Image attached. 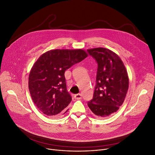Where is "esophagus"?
<instances>
[{"label": "esophagus", "mask_w": 155, "mask_h": 155, "mask_svg": "<svg viewBox=\"0 0 155 155\" xmlns=\"http://www.w3.org/2000/svg\"><path fill=\"white\" fill-rule=\"evenodd\" d=\"M74 98L75 99H81L82 98V94H75V95H74Z\"/></svg>", "instance_id": "34e87169"}]
</instances>
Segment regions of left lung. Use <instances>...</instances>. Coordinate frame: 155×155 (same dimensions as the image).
Instances as JSON below:
<instances>
[{"label":"left lung","mask_w":155,"mask_h":155,"mask_svg":"<svg viewBox=\"0 0 155 155\" xmlns=\"http://www.w3.org/2000/svg\"><path fill=\"white\" fill-rule=\"evenodd\" d=\"M87 51L98 64L93 98L87 105L97 116L107 117L124 102L129 87L127 72L120 57L109 49L96 48Z\"/></svg>","instance_id":"left-lung-1"}]
</instances>
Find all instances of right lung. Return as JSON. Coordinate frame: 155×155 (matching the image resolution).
Returning <instances> with one entry per match:
<instances>
[{
  "label": "right lung",
  "mask_w": 155,
  "mask_h": 155,
  "mask_svg": "<svg viewBox=\"0 0 155 155\" xmlns=\"http://www.w3.org/2000/svg\"><path fill=\"white\" fill-rule=\"evenodd\" d=\"M87 56L81 49H56L43 53L35 62L29 73V90L36 106L44 114L56 117L66 110L71 97L64 71Z\"/></svg>",
  "instance_id": "obj_1"
}]
</instances>
